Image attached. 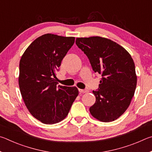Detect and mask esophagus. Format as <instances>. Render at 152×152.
<instances>
[{"label": "esophagus", "mask_w": 152, "mask_h": 152, "mask_svg": "<svg viewBox=\"0 0 152 152\" xmlns=\"http://www.w3.org/2000/svg\"><path fill=\"white\" fill-rule=\"evenodd\" d=\"M79 91L81 93V94H86V93L88 92V90L87 89H79Z\"/></svg>", "instance_id": "34e87169"}]
</instances>
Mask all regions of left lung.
<instances>
[{"label": "left lung", "mask_w": 152, "mask_h": 152, "mask_svg": "<svg viewBox=\"0 0 152 152\" xmlns=\"http://www.w3.org/2000/svg\"><path fill=\"white\" fill-rule=\"evenodd\" d=\"M75 42L87 56L95 73L102 76L98 91H93L96 101L90 113L101 121L115 120L128 108L136 88L132 56L121 45L104 37H81Z\"/></svg>", "instance_id": "left-lung-1"}]
</instances>
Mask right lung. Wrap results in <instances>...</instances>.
Segmentation results:
<instances>
[{"label":"right lung","mask_w":152,"mask_h":152,"mask_svg":"<svg viewBox=\"0 0 152 152\" xmlns=\"http://www.w3.org/2000/svg\"><path fill=\"white\" fill-rule=\"evenodd\" d=\"M75 42L73 37L45 34L27 47L19 63L18 85L28 110L45 124L65 119L79 91L76 87L57 86L56 71Z\"/></svg>","instance_id":"1"}]
</instances>
